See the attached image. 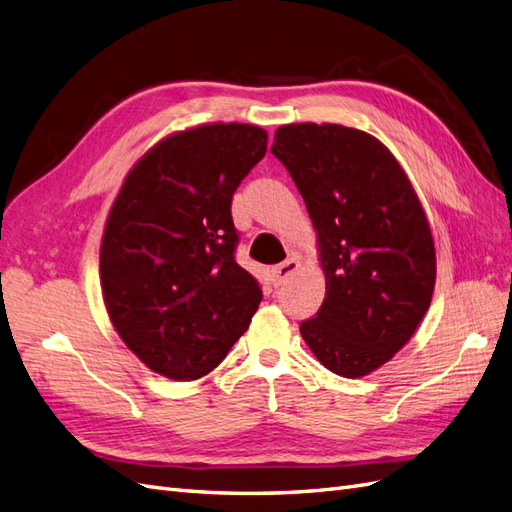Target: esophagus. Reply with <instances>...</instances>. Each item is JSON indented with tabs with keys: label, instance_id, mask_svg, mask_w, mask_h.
Here are the masks:
<instances>
[{
	"label": "esophagus",
	"instance_id": "obj_1",
	"mask_svg": "<svg viewBox=\"0 0 512 512\" xmlns=\"http://www.w3.org/2000/svg\"><path fill=\"white\" fill-rule=\"evenodd\" d=\"M299 267H301V262L297 258H288V260L282 262V265L273 267L271 269V282H273V286H282L292 273L299 271Z\"/></svg>",
	"mask_w": 512,
	"mask_h": 512
}]
</instances>
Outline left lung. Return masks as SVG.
<instances>
[{
  "instance_id": "1",
  "label": "left lung",
  "mask_w": 512,
  "mask_h": 512,
  "mask_svg": "<svg viewBox=\"0 0 512 512\" xmlns=\"http://www.w3.org/2000/svg\"><path fill=\"white\" fill-rule=\"evenodd\" d=\"M271 151L305 200L327 277L301 335L333 374L367 376L408 344L431 303L436 247L421 200L393 153L361 130L288 123Z\"/></svg>"
}]
</instances>
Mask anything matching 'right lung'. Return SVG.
Wrapping results in <instances>:
<instances>
[{
    "mask_svg": "<svg viewBox=\"0 0 512 512\" xmlns=\"http://www.w3.org/2000/svg\"><path fill=\"white\" fill-rule=\"evenodd\" d=\"M265 153L262 128L205 123L151 147L121 185L100 247L104 305L160 376H207L250 327L262 290L235 260L230 205Z\"/></svg>",
    "mask_w": 512,
    "mask_h": 512,
    "instance_id": "add662e5",
    "label": "right lung"
}]
</instances>
